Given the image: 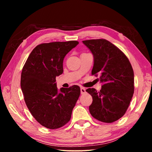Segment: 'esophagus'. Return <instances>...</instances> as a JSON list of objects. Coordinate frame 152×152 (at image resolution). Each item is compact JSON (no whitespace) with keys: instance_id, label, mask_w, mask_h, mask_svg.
<instances>
[{"instance_id":"34e87169","label":"esophagus","mask_w":152,"mask_h":152,"mask_svg":"<svg viewBox=\"0 0 152 152\" xmlns=\"http://www.w3.org/2000/svg\"><path fill=\"white\" fill-rule=\"evenodd\" d=\"M80 92H81L82 94L86 93V89L83 88V87H81V88H80Z\"/></svg>"}]
</instances>
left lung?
Instances as JSON below:
<instances>
[{"label": "left lung", "instance_id": "8db88e82", "mask_svg": "<svg viewBox=\"0 0 152 152\" xmlns=\"http://www.w3.org/2000/svg\"><path fill=\"white\" fill-rule=\"evenodd\" d=\"M94 56L92 75L98 76L101 90L86 89L92 97L89 111L94 119L110 123L127 111L134 93V73L125 53L104 39L83 41Z\"/></svg>", "mask_w": 152, "mask_h": 152}]
</instances>
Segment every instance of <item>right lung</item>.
<instances>
[{
	"label": "right lung",
	"mask_w": 152,
	"mask_h": 152,
	"mask_svg": "<svg viewBox=\"0 0 152 152\" xmlns=\"http://www.w3.org/2000/svg\"><path fill=\"white\" fill-rule=\"evenodd\" d=\"M78 43L69 41L38 45L23 68L20 88L25 103L35 120L48 129L61 127L70 120L80 94L78 86L58 92L56 83V76L63 73L64 57Z\"/></svg>",
	"instance_id": "add662e5"
}]
</instances>
